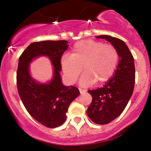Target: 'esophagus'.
I'll return each mask as SVG.
<instances>
[{"label": "esophagus", "instance_id": "1", "mask_svg": "<svg viewBox=\"0 0 151 151\" xmlns=\"http://www.w3.org/2000/svg\"><path fill=\"white\" fill-rule=\"evenodd\" d=\"M79 91H80V94H85V92H86V91L84 90V89H82V88H79Z\"/></svg>", "mask_w": 151, "mask_h": 151}]
</instances>
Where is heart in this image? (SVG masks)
I'll list each match as a JSON object with an SVG mask.
<instances>
[{"label":"heart","mask_w":151,"mask_h":151,"mask_svg":"<svg viewBox=\"0 0 151 151\" xmlns=\"http://www.w3.org/2000/svg\"><path fill=\"white\" fill-rule=\"evenodd\" d=\"M116 49L110 44L94 40H85L75 44L70 56L61 59V67L70 83L76 81L83 67L85 73L80 78L82 86L97 82L103 83L110 79L118 63Z\"/></svg>","instance_id":"1"}]
</instances>
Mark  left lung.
<instances>
[{"mask_svg": "<svg viewBox=\"0 0 151 151\" xmlns=\"http://www.w3.org/2000/svg\"><path fill=\"white\" fill-rule=\"evenodd\" d=\"M96 38L109 41L119 57L113 76L104 86L88 91L92 101L87 110L88 116L95 123L105 125L117 118L128 104L134 90L135 69L132 54L122 40L110 35Z\"/></svg>", "mask_w": 151, "mask_h": 151, "instance_id": "8db88e82", "label": "left lung"}]
</instances>
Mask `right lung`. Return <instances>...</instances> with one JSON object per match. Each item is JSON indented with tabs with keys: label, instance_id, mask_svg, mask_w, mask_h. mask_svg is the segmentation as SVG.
Wrapping results in <instances>:
<instances>
[{
	"label": "right lung",
	"instance_id": "add662e5",
	"mask_svg": "<svg viewBox=\"0 0 151 151\" xmlns=\"http://www.w3.org/2000/svg\"><path fill=\"white\" fill-rule=\"evenodd\" d=\"M68 43L65 40L33 42L19 59L17 82L19 97L29 114L48 128L63 124L69 104L80 94L77 88L65 86L61 79L60 60ZM40 56L48 57L54 67L52 79L45 83L38 82L30 73V63Z\"/></svg>",
	"mask_w": 151,
	"mask_h": 151
}]
</instances>
